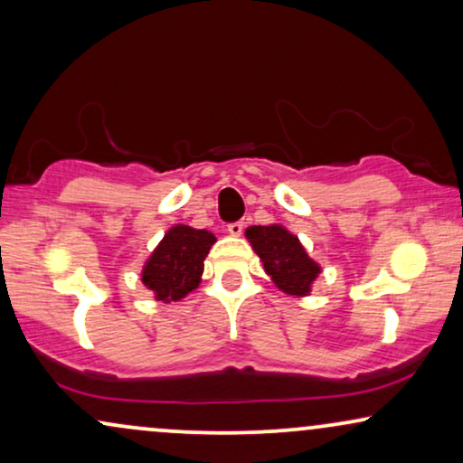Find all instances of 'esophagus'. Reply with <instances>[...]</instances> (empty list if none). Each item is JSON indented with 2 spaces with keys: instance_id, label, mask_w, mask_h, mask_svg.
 Masks as SVG:
<instances>
[{
  "instance_id": "1",
  "label": "esophagus",
  "mask_w": 463,
  "mask_h": 463,
  "mask_svg": "<svg viewBox=\"0 0 463 463\" xmlns=\"http://www.w3.org/2000/svg\"><path fill=\"white\" fill-rule=\"evenodd\" d=\"M243 228H245L243 222H232V224H228L226 231L231 232L232 237H239V235H241V232H243Z\"/></svg>"
}]
</instances>
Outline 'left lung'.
Returning a JSON list of instances; mask_svg holds the SVG:
<instances>
[{"label": "left lung", "mask_w": 463, "mask_h": 463, "mask_svg": "<svg viewBox=\"0 0 463 463\" xmlns=\"http://www.w3.org/2000/svg\"><path fill=\"white\" fill-rule=\"evenodd\" d=\"M245 237L279 290L292 297H307L312 292L314 279L323 269L309 259L299 237L292 235L288 228L282 224L250 226Z\"/></svg>", "instance_id": "8db88e82"}]
</instances>
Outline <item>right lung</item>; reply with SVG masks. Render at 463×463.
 <instances>
[{"label": "right lung", "instance_id": "obj_1", "mask_svg": "<svg viewBox=\"0 0 463 463\" xmlns=\"http://www.w3.org/2000/svg\"><path fill=\"white\" fill-rule=\"evenodd\" d=\"M215 243L209 231L175 224L143 265L140 279L154 292L156 301H181L188 292L198 288L204 269V259Z\"/></svg>", "mask_w": 463, "mask_h": 463}]
</instances>
